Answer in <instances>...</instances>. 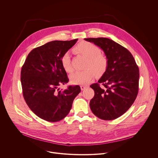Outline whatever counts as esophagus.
Returning a JSON list of instances; mask_svg holds the SVG:
<instances>
[{
  "mask_svg": "<svg viewBox=\"0 0 158 158\" xmlns=\"http://www.w3.org/2000/svg\"><path fill=\"white\" fill-rule=\"evenodd\" d=\"M86 87H87V86H85V85H81V91H83V90H84Z\"/></svg>",
  "mask_w": 158,
  "mask_h": 158,
  "instance_id": "1",
  "label": "esophagus"
}]
</instances>
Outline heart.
Returning a JSON list of instances; mask_svg holds the SVG:
<instances>
[{"label": "heart", "instance_id": "obj_1", "mask_svg": "<svg viewBox=\"0 0 158 158\" xmlns=\"http://www.w3.org/2000/svg\"><path fill=\"white\" fill-rule=\"evenodd\" d=\"M74 51L86 57L84 71H77L70 76V81L75 84H87L95 77L96 74L102 75L106 70L108 61L106 57L101 54V49L93 43L81 42L74 48ZM61 64L68 73L73 71L71 56L65 52L61 57Z\"/></svg>", "mask_w": 158, "mask_h": 158}]
</instances>
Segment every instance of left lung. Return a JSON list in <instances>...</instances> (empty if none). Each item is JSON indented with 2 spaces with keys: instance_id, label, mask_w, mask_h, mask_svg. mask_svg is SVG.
Masks as SVG:
<instances>
[{
  "instance_id": "1",
  "label": "left lung",
  "mask_w": 158,
  "mask_h": 158,
  "mask_svg": "<svg viewBox=\"0 0 158 158\" xmlns=\"http://www.w3.org/2000/svg\"><path fill=\"white\" fill-rule=\"evenodd\" d=\"M99 47L107 59L105 73L92 84L94 96L89 103L93 114L103 120H113L130 108L138 93L139 73L131 53L111 39L104 37L86 38Z\"/></svg>"
}]
</instances>
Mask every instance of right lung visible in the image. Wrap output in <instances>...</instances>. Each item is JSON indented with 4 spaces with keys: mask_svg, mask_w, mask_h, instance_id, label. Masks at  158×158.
I'll use <instances>...</instances> for the list:
<instances>
[{
    "mask_svg": "<svg viewBox=\"0 0 158 158\" xmlns=\"http://www.w3.org/2000/svg\"><path fill=\"white\" fill-rule=\"evenodd\" d=\"M77 40H53L36 48L28 54L22 67L24 98L34 113L45 121L57 122L64 119L81 92L78 85H70L63 91L58 88L69 81L61 57Z\"/></svg>",
    "mask_w": 158,
    "mask_h": 158,
    "instance_id": "add662e5",
    "label": "right lung"
}]
</instances>
